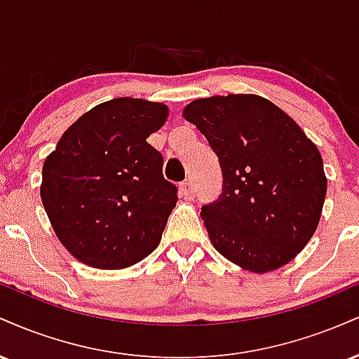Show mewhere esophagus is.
Instances as JSON below:
<instances>
[{
  "mask_svg": "<svg viewBox=\"0 0 359 359\" xmlns=\"http://www.w3.org/2000/svg\"><path fill=\"white\" fill-rule=\"evenodd\" d=\"M194 194H196V189H194L192 180H184V182L180 184V196H182L184 199H192Z\"/></svg>",
  "mask_w": 359,
  "mask_h": 359,
  "instance_id": "1",
  "label": "esophagus"
}]
</instances>
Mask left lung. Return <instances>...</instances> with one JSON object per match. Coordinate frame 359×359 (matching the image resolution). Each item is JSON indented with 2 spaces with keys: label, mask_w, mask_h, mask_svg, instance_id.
<instances>
[{
  "label": "left lung",
  "mask_w": 359,
  "mask_h": 359,
  "mask_svg": "<svg viewBox=\"0 0 359 359\" xmlns=\"http://www.w3.org/2000/svg\"><path fill=\"white\" fill-rule=\"evenodd\" d=\"M184 118L219 160L222 192L201 217L214 248L241 269L270 271L295 258L314 234L327 180L300 126L255 94L191 102Z\"/></svg>",
  "instance_id": "1"
}]
</instances>
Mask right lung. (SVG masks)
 I'll return each mask as SVG.
<instances>
[{"label":"right lung","mask_w":359,"mask_h":359,"mask_svg":"<svg viewBox=\"0 0 359 359\" xmlns=\"http://www.w3.org/2000/svg\"><path fill=\"white\" fill-rule=\"evenodd\" d=\"M167 106L118 97L96 106L62 135L47 156L40 196L53 231L79 262L126 269L162 240L177 203L163 156L147 138Z\"/></svg>","instance_id":"1"}]
</instances>
